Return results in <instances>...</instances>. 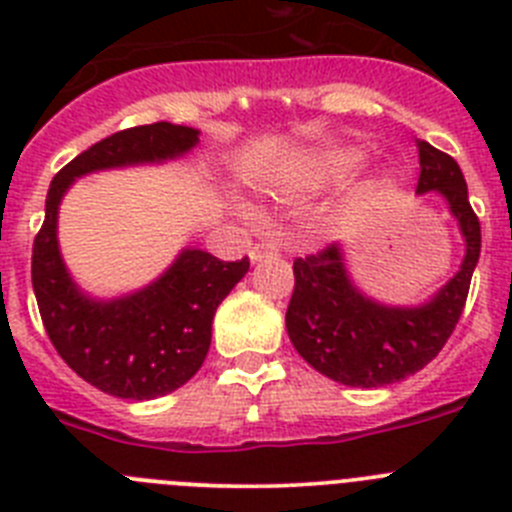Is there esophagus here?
<instances>
[{
	"label": "esophagus",
	"instance_id": "obj_1",
	"mask_svg": "<svg viewBox=\"0 0 512 512\" xmlns=\"http://www.w3.org/2000/svg\"><path fill=\"white\" fill-rule=\"evenodd\" d=\"M279 253V246L274 241H261L256 243V246H251V251H248V259L256 264V261L266 259V256H277Z\"/></svg>",
	"mask_w": 512,
	"mask_h": 512
}]
</instances>
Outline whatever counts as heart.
I'll return each instance as SVG.
<instances>
[{"label": "heart", "mask_w": 512, "mask_h": 512, "mask_svg": "<svg viewBox=\"0 0 512 512\" xmlns=\"http://www.w3.org/2000/svg\"><path fill=\"white\" fill-rule=\"evenodd\" d=\"M364 164V151L359 148H330L320 153L310 166H307L302 184L307 189L325 187V184H336L348 179L359 166Z\"/></svg>", "instance_id": "obj_1"}]
</instances>
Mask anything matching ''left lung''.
Returning a JSON list of instances; mask_svg holds the SVG:
<instances>
[{
  "instance_id": "1",
  "label": "left lung",
  "mask_w": 512,
  "mask_h": 512,
  "mask_svg": "<svg viewBox=\"0 0 512 512\" xmlns=\"http://www.w3.org/2000/svg\"><path fill=\"white\" fill-rule=\"evenodd\" d=\"M418 156L415 192H438L449 202L467 243L464 261L428 302L390 307L356 289L338 243L295 259V292L287 307L289 341L312 369L333 382L366 390L400 382L436 359L461 318L482 248L479 220L454 158L425 140H418Z\"/></svg>"
}]
</instances>
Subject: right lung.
Wrapping results in <instances>:
<instances>
[{
    "label": "right lung",
    "mask_w": 512,
    "mask_h": 512,
    "mask_svg": "<svg viewBox=\"0 0 512 512\" xmlns=\"http://www.w3.org/2000/svg\"><path fill=\"white\" fill-rule=\"evenodd\" d=\"M200 143V130L153 122L99 140L53 176L45 220L33 243V289L58 356L97 390L122 400L169 395L200 372L212 318L246 277L248 256L220 261L184 248L148 287L117 300H94L71 279L58 251V205L74 179L120 166L161 164Z\"/></svg>",
    "instance_id": "obj_1"
}]
</instances>
